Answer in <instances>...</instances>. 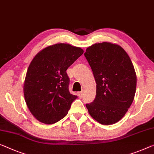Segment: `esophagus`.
I'll return each instance as SVG.
<instances>
[{
	"mask_svg": "<svg viewBox=\"0 0 154 154\" xmlns=\"http://www.w3.org/2000/svg\"><path fill=\"white\" fill-rule=\"evenodd\" d=\"M83 95H84V91H80L78 93V96H79V97H82Z\"/></svg>",
	"mask_w": 154,
	"mask_h": 154,
	"instance_id": "esophagus-1",
	"label": "esophagus"
}]
</instances>
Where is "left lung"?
<instances>
[{"label":"left lung","instance_id":"left-lung-1","mask_svg":"<svg viewBox=\"0 0 154 154\" xmlns=\"http://www.w3.org/2000/svg\"><path fill=\"white\" fill-rule=\"evenodd\" d=\"M84 56L97 84L95 100L86 104L88 113L102 125H113L134 99L137 77L132 61L122 48L109 42L89 46Z\"/></svg>","mask_w":154,"mask_h":154}]
</instances>
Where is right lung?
Segmentation results:
<instances>
[{
  "mask_svg": "<svg viewBox=\"0 0 154 154\" xmlns=\"http://www.w3.org/2000/svg\"><path fill=\"white\" fill-rule=\"evenodd\" d=\"M84 50L67 43H57L36 54L27 69L24 82V97L36 120L51 125L68 114L77 96L68 90L66 70Z\"/></svg>",
  "mask_w": 154,
  "mask_h": 154,
  "instance_id": "right-lung-1",
  "label": "right lung"
}]
</instances>
